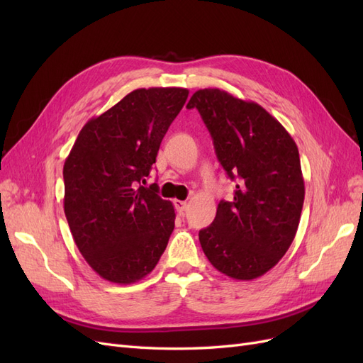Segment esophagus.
<instances>
[{
	"label": "esophagus",
	"mask_w": 363,
	"mask_h": 363,
	"mask_svg": "<svg viewBox=\"0 0 363 363\" xmlns=\"http://www.w3.org/2000/svg\"><path fill=\"white\" fill-rule=\"evenodd\" d=\"M174 207H175V211H177L182 215L186 211V208H188V203L182 201V200H174Z\"/></svg>",
	"instance_id": "1"
}]
</instances>
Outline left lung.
I'll return each mask as SVG.
<instances>
[{
  "mask_svg": "<svg viewBox=\"0 0 363 363\" xmlns=\"http://www.w3.org/2000/svg\"><path fill=\"white\" fill-rule=\"evenodd\" d=\"M200 112L218 160L232 180L233 201H219L213 223L200 230L208 262L235 280L276 267L300 224L304 180L298 148L265 108L221 89L196 91L186 106Z\"/></svg>",
  "mask_w": 363,
  "mask_h": 363,
  "instance_id": "left-lung-1",
  "label": "left lung"
}]
</instances>
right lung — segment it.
<instances>
[{"label": "right lung", "mask_w": 363, "mask_h": 363, "mask_svg": "<svg viewBox=\"0 0 363 363\" xmlns=\"http://www.w3.org/2000/svg\"><path fill=\"white\" fill-rule=\"evenodd\" d=\"M183 87L136 89L87 121L63 164L75 245L107 281L130 284L155 269L174 230V206L145 183L163 136L188 100Z\"/></svg>", "instance_id": "right-lung-1"}]
</instances>
